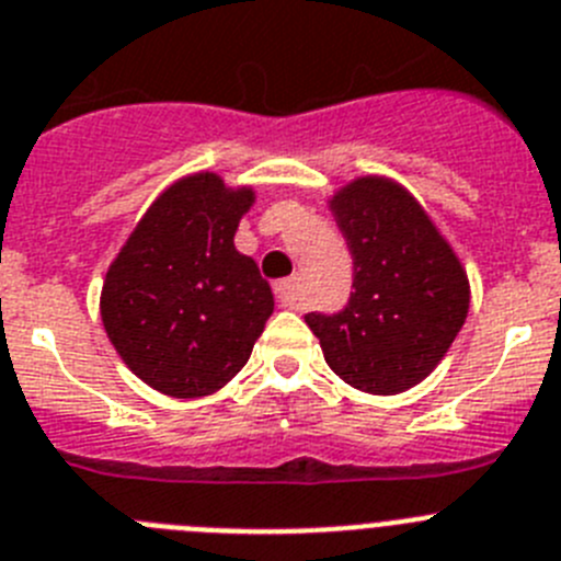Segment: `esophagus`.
Returning <instances> with one entry per match:
<instances>
[{"label": "esophagus", "instance_id": "34e87169", "mask_svg": "<svg viewBox=\"0 0 561 561\" xmlns=\"http://www.w3.org/2000/svg\"><path fill=\"white\" fill-rule=\"evenodd\" d=\"M276 299L282 307H299L305 299V279L301 276H290V279L276 282Z\"/></svg>", "mask_w": 561, "mask_h": 561}]
</instances>
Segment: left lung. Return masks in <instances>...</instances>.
Segmentation results:
<instances>
[{
  "mask_svg": "<svg viewBox=\"0 0 561 561\" xmlns=\"http://www.w3.org/2000/svg\"><path fill=\"white\" fill-rule=\"evenodd\" d=\"M330 209L355 260V293L335 316L307 312V327L343 382L380 397L408 391L467 321V271L422 204L386 175L350 181Z\"/></svg>",
  "mask_w": 561,
  "mask_h": 561,
  "instance_id": "obj_1",
  "label": "left lung"
}]
</instances>
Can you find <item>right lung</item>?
I'll use <instances>...</instances> for the list:
<instances>
[{
  "label": "right lung",
  "instance_id": "1",
  "mask_svg": "<svg viewBox=\"0 0 561 561\" xmlns=\"http://www.w3.org/2000/svg\"><path fill=\"white\" fill-rule=\"evenodd\" d=\"M251 186L218 173L170 184L108 265L100 316L139 380L175 400L220 391L249 363L274 312V293L234 249Z\"/></svg>",
  "mask_w": 561,
  "mask_h": 561
}]
</instances>
